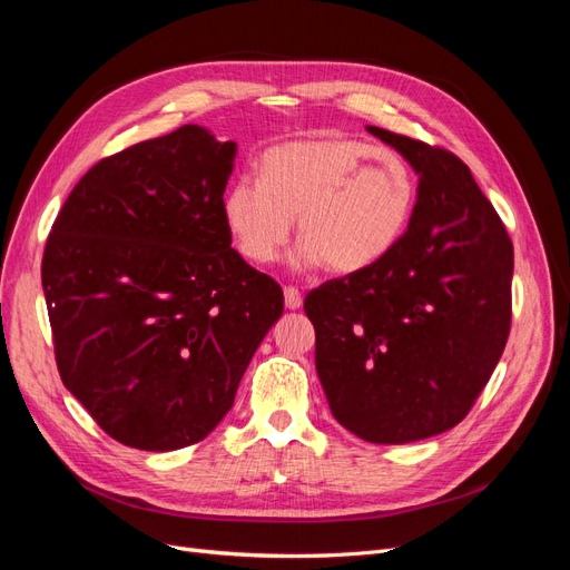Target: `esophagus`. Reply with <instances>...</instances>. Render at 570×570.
<instances>
[{
    "mask_svg": "<svg viewBox=\"0 0 570 570\" xmlns=\"http://www.w3.org/2000/svg\"><path fill=\"white\" fill-rule=\"evenodd\" d=\"M302 292L297 289V287H292V285H287L285 287V306L287 308H292V312H295V308H299L302 306Z\"/></svg>",
    "mask_w": 570,
    "mask_h": 570,
    "instance_id": "esophagus-1",
    "label": "esophagus"
}]
</instances>
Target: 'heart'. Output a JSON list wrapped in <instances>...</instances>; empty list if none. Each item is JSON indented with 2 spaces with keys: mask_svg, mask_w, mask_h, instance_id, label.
Segmentation results:
<instances>
[{
  "mask_svg": "<svg viewBox=\"0 0 570 570\" xmlns=\"http://www.w3.org/2000/svg\"><path fill=\"white\" fill-rule=\"evenodd\" d=\"M416 204V178L400 154L358 140L306 137L266 149L262 178L239 176L223 195V218L249 262L271 264L292 235L299 271L350 275L396 247Z\"/></svg>",
  "mask_w": 570,
  "mask_h": 570,
  "instance_id": "1",
  "label": "heart"
}]
</instances>
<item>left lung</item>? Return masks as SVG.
Returning <instances> with one entry per match:
<instances>
[{"label":"left lung","instance_id":"obj_1","mask_svg":"<svg viewBox=\"0 0 570 570\" xmlns=\"http://www.w3.org/2000/svg\"><path fill=\"white\" fill-rule=\"evenodd\" d=\"M419 174L416 206L375 266L304 299L333 416L356 438L404 444L465 419L511 331L513 245L452 151L368 126Z\"/></svg>","mask_w":570,"mask_h":570}]
</instances>
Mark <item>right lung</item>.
Returning a JSON list of instances; mask_svg holds the SVG:
<instances>
[{"label":"right lung","instance_id":"add662e5","mask_svg":"<svg viewBox=\"0 0 570 570\" xmlns=\"http://www.w3.org/2000/svg\"><path fill=\"white\" fill-rule=\"evenodd\" d=\"M235 142L183 126L101 159L51 226L42 289L66 390L145 452L204 440L235 402L283 289L230 243Z\"/></svg>","mask_w":570,"mask_h":570}]
</instances>
